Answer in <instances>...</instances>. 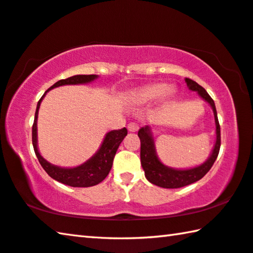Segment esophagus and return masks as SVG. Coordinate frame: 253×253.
I'll list each match as a JSON object with an SVG mask.
<instances>
[{
    "mask_svg": "<svg viewBox=\"0 0 253 253\" xmlns=\"http://www.w3.org/2000/svg\"><path fill=\"white\" fill-rule=\"evenodd\" d=\"M127 128H128V130L129 131H131V132H134V131H137L138 130V125H137L136 123H134V122H131V123H129L127 125Z\"/></svg>",
    "mask_w": 253,
    "mask_h": 253,
    "instance_id": "1",
    "label": "esophagus"
}]
</instances>
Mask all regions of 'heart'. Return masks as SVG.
I'll return each instance as SVG.
<instances>
[{"mask_svg": "<svg viewBox=\"0 0 253 253\" xmlns=\"http://www.w3.org/2000/svg\"><path fill=\"white\" fill-rule=\"evenodd\" d=\"M163 93L164 95H169L170 89H166V84H153L137 89V90L132 92L131 99L136 104L143 105L157 99Z\"/></svg>", "mask_w": 253, "mask_h": 253, "instance_id": "b5f03b06", "label": "heart"}]
</instances>
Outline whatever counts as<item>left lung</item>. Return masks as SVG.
I'll list each match as a JSON object with an SVG mask.
<instances>
[{"label": "left lung", "instance_id": "1", "mask_svg": "<svg viewBox=\"0 0 253 253\" xmlns=\"http://www.w3.org/2000/svg\"><path fill=\"white\" fill-rule=\"evenodd\" d=\"M185 81L191 90L198 92L205 101H208L211 105L216 125V142L214 145L211 156L204 164L190 169H174L163 165L158 160L155 146H154V139L148 126L140 128L138 130V137L140 139V163H142L143 169L145 170V176L152 184L164 188H178L199 181L211 169L220 152L221 130L214 101L202 85H200L190 78H186Z\"/></svg>", "mask_w": 253, "mask_h": 253}]
</instances>
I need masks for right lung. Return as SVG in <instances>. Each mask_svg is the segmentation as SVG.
<instances>
[{
    "mask_svg": "<svg viewBox=\"0 0 253 253\" xmlns=\"http://www.w3.org/2000/svg\"><path fill=\"white\" fill-rule=\"evenodd\" d=\"M96 75H77L70 78L59 80L53 85L44 92V95L48 92L50 89L59 87V85L63 84H87L90 83L93 79H96ZM44 95L41 97L37 105L36 116H34V123L32 126V144L34 148V153L39 160V163L42 168L45 170L50 177H52L55 181H58L66 185H69L72 187H89L99 184L104 181L109 174L111 166H113L114 157L116 155V152L119 147V145L123 142L127 135V129L125 127L123 129L118 130H111L107 132L104 142H102L101 146L95 155H93L90 160L84 163L83 165L78 166V168L74 169H62L54 166L50 163L46 162L43 157L40 155L39 151H38L37 146V119H38V111L40 108L41 100L43 99Z\"/></svg>",
    "mask_w": 253,
    "mask_h": 253,
    "instance_id": "1",
    "label": "right lung"
}]
</instances>
